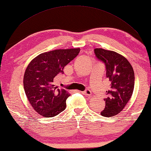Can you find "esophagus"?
Here are the masks:
<instances>
[{
    "label": "esophagus",
    "mask_w": 151,
    "mask_h": 151,
    "mask_svg": "<svg viewBox=\"0 0 151 151\" xmlns=\"http://www.w3.org/2000/svg\"><path fill=\"white\" fill-rule=\"evenodd\" d=\"M81 92L83 93V94L86 95V96H90L92 95V92H91V91H90V90H85V91Z\"/></svg>",
    "instance_id": "34e87169"
}]
</instances>
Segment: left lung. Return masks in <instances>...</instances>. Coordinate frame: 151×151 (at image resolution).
Segmentation results:
<instances>
[{
  "label": "left lung",
  "mask_w": 151,
  "mask_h": 151,
  "mask_svg": "<svg viewBox=\"0 0 151 151\" xmlns=\"http://www.w3.org/2000/svg\"><path fill=\"white\" fill-rule=\"evenodd\" d=\"M94 53L105 64L106 78L110 83V88L104 99L105 108L100 114L107 117L116 116L132 96L135 84L133 68L125 57L116 52L96 48Z\"/></svg>",
  "instance_id": "8db88e82"
}]
</instances>
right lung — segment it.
<instances>
[{"mask_svg":"<svg viewBox=\"0 0 151 151\" xmlns=\"http://www.w3.org/2000/svg\"><path fill=\"white\" fill-rule=\"evenodd\" d=\"M80 48L56 49L32 59L24 76V88L32 108L45 117H54L66 108L70 94L55 87L54 81L64 67L78 55Z\"/></svg>","mask_w":151,"mask_h":151,"instance_id":"1","label":"right lung"}]
</instances>
